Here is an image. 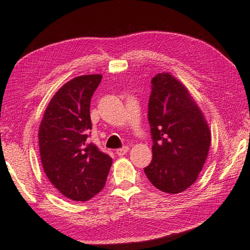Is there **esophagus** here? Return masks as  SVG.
<instances>
[{"label": "esophagus", "instance_id": "obj_1", "mask_svg": "<svg viewBox=\"0 0 250 250\" xmlns=\"http://www.w3.org/2000/svg\"><path fill=\"white\" fill-rule=\"evenodd\" d=\"M129 151V147H126V146H125V147H122V148H119V149H117L116 150V153L117 155H118L119 157H122V156H125L126 152Z\"/></svg>", "mask_w": 250, "mask_h": 250}]
</instances>
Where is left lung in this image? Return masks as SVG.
Wrapping results in <instances>:
<instances>
[{"label":"left lung","mask_w":250,"mask_h":250,"mask_svg":"<svg viewBox=\"0 0 250 250\" xmlns=\"http://www.w3.org/2000/svg\"><path fill=\"white\" fill-rule=\"evenodd\" d=\"M152 160L144 172L166 193L188 189L208 155L210 131L202 110L184 84L169 73L152 78L148 103Z\"/></svg>","instance_id":"8db88e82"}]
</instances>
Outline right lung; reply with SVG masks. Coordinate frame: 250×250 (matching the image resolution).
<instances>
[{
  "label": "right lung",
  "mask_w": 250,
  "mask_h": 250,
  "mask_svg": "<svg viewBox=\"0 0 250 250\" xmlns=\"http://www.w3.org/2000/svg\"><path fill=\"white\" fill-rule=\"evenodd\" d=\"M102 75L71 79L51 98L41 121L39 145L46 176L66 198L88 201L103 189L113 159L88 142L90 101Z\"/></svg>",
  "instance_id": "obj_1"
}]
</instances>
